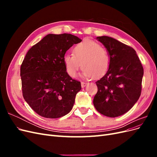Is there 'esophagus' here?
Here are the masks:
<instances>
[{
    "label": "esophagus",
    "mask_w": 157,
    "mask_h": 157,
    "mask_svg": "<svg viewBox=\"0 0 157 157\" xmlns=\"http://www.w3.org/2000/svg\"><path fill=\"white\" fill-rule=\"evenodd\" d=\"M87 84H88V83H86V82H81V86H82V88H84L85 86H86Z\"/></svg>",
    "instance_id": "1"
}]
</instances>
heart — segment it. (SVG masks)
Here are the masks:
<instances>
[{
	"mask_svg": "<svg viewBox=\"0 0 157 157\" xmlns=\"http://www.w3.org/2000/svg\"><path fill=\"white\" fill-rule=\"evenodd\" d=\"M65 70L71 77H75L82 66L85 78H98L105 75L110 67L111 58L107 49L92 40H84L76 45L73 54L63 58Z\"/></svg>",
	"mask_w": 157,
	"mask_h": 157,
	"instance_id": "obj_1",
	"label": "heart"
}]
</instances>
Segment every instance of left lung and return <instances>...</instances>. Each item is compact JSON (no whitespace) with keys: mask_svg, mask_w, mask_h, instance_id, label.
Returning a JSON list of instances; mask_svg holds the SVG:
<instances>
[{"mask_svg":"<svg viewBox=\"0 0 157 157\" xmlns=\"http://www.w3.org/2000/svg\"><path fill=\"white\" fill-rule=\"evenodd\" d=\"M96 39L108 51L111 64L106 74L96 82L98 92L94 105L102 115L117 117L127 113L138 100L144 68L132 47L107 36Z\"/></svg>","mask_w":157,"mask_h":157,"instance_id":"8db88e82","label":"left lung"}]
</instances>
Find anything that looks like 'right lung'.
I'll use <instances>...</instances> for the list:
<instances>
[{
    "label": "right lung",
    "mask_w": 157,
    "mask_h": 157,
    "mask_svg": "<svg viewBox=\"0 0 157 157\" xmlns=\"http://www.w3.org/2000/svg\"><path fill=\"white\" fill-rule=\"evenodd\" d=\"M81 41L67 33L48 34L27 52L20 69L22 93L38 115L57 118L72 109L81 84L67 74L63 58L71 46Z\"/></svg>",
    "instance_id": "obj_1"
}]
</instances>
